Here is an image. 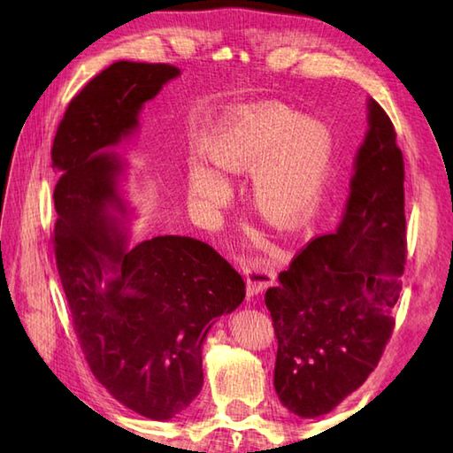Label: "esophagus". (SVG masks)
<instances>
[{
	"instance_id": "1",
	"label": "esophagus",
	"mask_w": 453,
	"mask_h": 453,
	"mask_svg": "<svg viewBox=\"0 0 453 453\" xmlns=\"http://www.w3.org/2000/svg\"><path fill=\"white\" fill-rule=\"evenodd\" d=\"M242 266L247 278L249 296L263 294V290L274 284L276 273L271 263L261 261V258H242Z\"/></svg>"
}]
</instances>
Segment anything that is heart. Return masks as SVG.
I'll list each match as a JSON object with an SVG mask.
<instances>
[{"label":"heart","mask_w":453,"mask_h":453,"mask_svg":"<svg viewBox=\"0 0 453 453\" xmlns=\"http://www.w3.org/2000/svg\"><path fill=\"white\" fill-rule=\"evenodd\" d=\"M221 173L253 171V200L278 226H296L319 198L333 156V138L323 122L297 117L286 107H261L242 114L206 150ZM190 196L218 208L229 198L227 180L202 161L188 165Z\"/></svg>","instance_id":"obj_1"}]
</instances>
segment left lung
Segmentation results:
<instances>
[{"label":"left lung","mask_w":453,"mask_h":453,"mask_svg":"<svg viewBox=\"0 0 453 453\" xmlns=\"http://www.w3.org/2000/svg\"><path fill=\"white\" fill-rule=\"evenodd\" d=\"M368 124L341 226L307 243L265 296L278 339L274 389L302 418L326 415L358 389L395 326L407 261L405 165L373 99Z\"/></svg>","instance_id":"obj_1"}]
</instances>
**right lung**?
<instances>
[{"label": "right lung", "mask_w": 453, "mask_h": 453, "mask_svg": "<svg viewBox=\"0 0 453 453\" xmlns=\"http://www.w3.org/2000/svg\"><path fill=\"white\" fill-rule=\"evenodd\" d=\"M180 73L114 62L58 124L54 253L73 331L101 386L124 407L171 420L202 389V342L245 297L242 274L208 243L157 235L128 247L117 216L120 161L109 148L138 127L142 104Z\"/></svg>", "instance_id": "add662e5"}]
</instances>
